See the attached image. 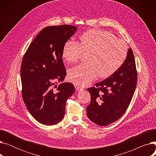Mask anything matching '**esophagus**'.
I'll list each match as a JSON object with an SVG mask.
<instances>
[{
  "instance_id": "obj_1",
  "label": "esophagus",
  "mask_w": 156,
  "mask_h": 156,
  "mask_svg": "<svg viewBox=\"0 0 156 156\" xmlns=\"http://www.w3.org/2000/svg\"><path fill=\"white\" fill-rule=\"evenodd\" d=\"M75 88H76V90L77 91H80V90H83V88H81L80 87H79V86H76L75 87Z\"/></svg>"
}]
</instances>
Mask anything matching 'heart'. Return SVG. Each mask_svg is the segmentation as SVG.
<instances>
[{
    "instance_id": "heart-1",
    "label": "heart",
    "mask_w": 156,
    "mask_h": 156,
    "mask_svg": "<svg viewBox=\"0 0 156 156\" xmlns=\"http://www.w3.org/2000/svg\"><path fill=\"white\" fill-rule=\"evenodd\" d=\"M80 39V42L68 40L62 49L63 58L69 63L77 62L83 52H88V62L77 65L68 71L69 80L74 84L86 86L97 75L101 78L109 77L126 60V44L109 31L92 29L83 33Z\"/></svg>"
}]
</instances>
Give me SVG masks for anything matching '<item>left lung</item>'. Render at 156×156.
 <instances>
[{
    "label": "left lung",
    "instance_id": "1",
    "mask_svg": "<svg viewBox=\"0 0 156 156\" xmlns=\"http://www.w3.org/2000/svg\"><path fill=\"white\" fill-rule=\"evenodd\" d=\"M137 83V72L132 48L121 67L113 75L89 88L91 101L87 116L94 123L107 126L119 119L132 101Z\"/></svg>",
    "mask_w": 156,
    "mask_h": 156
}]
</instances>
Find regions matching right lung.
<instances>
[{"label": "right lung", "mask_w": 156, "mask_h": 156, "mask_svg": "<svg viewBox=\"0 0 156 156\" xmlns=\"http://www.w3.org/2000/svg\"><path fill=\"white\" fill-rule=\"evenodd\" d=\"M77 27L64 24L40 31L24 55L21 67L22 97L37 121L45 125L59 122L64 117L66 102L75 92L71 83H61L66 75L62 59L64 44Z\"/></svg>", "instance_id": "obj_1"}]
</instances>
